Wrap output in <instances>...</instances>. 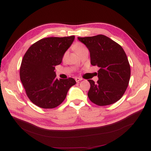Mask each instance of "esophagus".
Instances as JSON below:
<instances>
[{
	"instance_id": "1",
	"label": "esophagus",
	"mask_w": 151,
	"mask_h": 151,
	"mask_svg": "<svg viewBox=\"0 0 151 151\" xmlns=\"http://www.w3.org/2000/svg\"><path fill=\"white\" fill-rule=\"evenodd\" d=\"M75 81H76V82H79L80 81H82V78H79V77H77V78H75Z\"/></svg>"
}]
</instances>
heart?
Wrapping results in <instances>:
<instances>
[{"instance_id": "1", "label": "heart", "mask_w": 151, "mask_h": 151, "mask_svg": "<svg viewBox=\"0 0 151 151\" xmlns=\"http://www.w3.org/2000/svg\"><path fill=\"white\" fill-rule=\"evenodd\" d=\"M85 49H86V47L83 45H82V44H78L75 47V50H76V52H77V53H79L80 52H81V51ZM65 55H64V56H65Z\"/></svg>"}]
</instances>
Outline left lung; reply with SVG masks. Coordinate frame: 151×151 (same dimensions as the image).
Instances as JSON below:
<instances>
[{
	"label": "left lung",
	"instance_id": "obj_1",
	"mask_svg": "<svg viewBox=\"0 0 151 151\" xmlns=\"http://www.w3.org/2000/svg\"><path fill=\"white\" fill-rule=\"evenodd\" d=\"M78 39L90 52L91 65L99 67L97 83L88 80L89 100L101 106L115 103L123 97L130 81V67L126 53L120 45L104 35Z\"/></svg>",
	"mask_w": 151,
	"mask_h": 151
}]
</instances>
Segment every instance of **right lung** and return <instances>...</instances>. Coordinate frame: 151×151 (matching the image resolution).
<instances>
[{"mask_svg":"<svg viewBox=\"0 0 151 151\" xmlns=\"http://www.w3.org/2000/svg\"><path fill=\"white\" fill-rule=\"evenodd\" d=\"M74 40L75 36L43 38L32 45L24 54L20 79L27 97L35 105L45 109L58 106L76 84L73 78L58 80L54 72Z\"/></svg>","mask_w":151,"mask_h":151,"instance_id":"obj_1","label":"right lung"}]
</instances>
